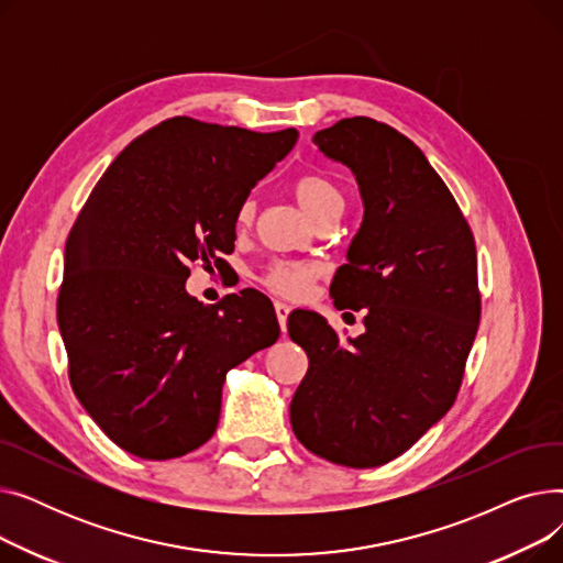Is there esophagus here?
Wrapping results in <instances>:
<instances>
[{"label": "esophagus", "instance_id": "obj_1", "mask_svg": "<svg viewBox=\"0 0 563 563\" xmlns=\"http://www.w3.org/2000/svg\"><path fill=\"white\" fill-rule=\"evenodd\" d=\"M289 306L285 303V301H276V317H278V323H280V329H283V333L287 331V317H289Z\"/></svg>", "mask_w": 563, "mask_h": 563}]
</instances>
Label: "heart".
Here are the masks:
<instances>
[{
    "instance_id": "obj_1",
    "label": "heart",
    "mask_w": 563,
    "mask_h": 563,
    "mask_svg": "<svg viewBox=\"0 0 563 563\" xmlns=\"http://www.w3.org/2000/svg\"><path fill=\"white\" fill-rule=\"evenodd\" d=\"M291 189L303 210L314 219L327 217L329 212H335V210L342 212V205H344L342 191L338 189V185L327 180V177L314 175V173L299 175L297 180H294ZM253 214H255V202L249 198L242 202L240 212H236V221L246 225L253 221ZM317 274H319L317 264L276 260L266 266V272L262 274V283L272 291L283 294V297H303Z\"/></svg>"
}]
</instances>
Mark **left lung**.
I'll use <instances>...</instances> for the list:
<instances>
[{
	"instance_id": "obj_1",
	"label": "left lung",
	"mask_w": 563,
	"mask_h": 563,
	"mask_svg": "<svg viewBox=\"0 0 563 563\" xmlns=\"http://www.w3.org/2000/svg\"><path fill=\"white\" fill-rule=\"evenodd\" d=\"M312 141L361 189L363 223L331 297L365 312V333L344 342L321 314H289V338L308 353L289 420L312 454L376 467L456 399L482 312L475 236L424 153L390 125L353 115Z\"/></svg>"
}]
</instances>
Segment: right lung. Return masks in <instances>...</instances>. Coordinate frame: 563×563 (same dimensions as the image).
<instances>
[{"label":"right lung","mask_w":563,"mask_h":563,"mask_svg":"<svg viewBox=\"0 0 563 563\" xmlns=\"http://www.w3.org/2000/svg\"><path fill=\"white\" fill-rule=\"evenodd\" d=\"M299 132L168 118L104 170L77 217L56 319L70 386L118 448L147 461L212 438L225 374L272 346V301L244 289L214 306L187 291L189 264H221L236 212Z\"/></svg>","instance_id":"right-lung-1"}]
</instances>
